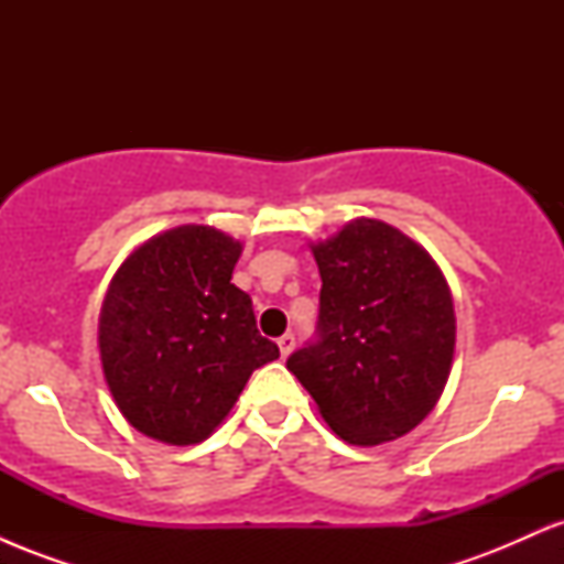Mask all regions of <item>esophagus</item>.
Here are the masks:
<instances>
[{"label":"esophagus","instance_id":"34e87169","mask_svg":"<svg viewBox=\"0 0 564 564\" xmlns=\"http://www.w3.org/2000/svg\"><path fill=\"white\" fill-rule=\"evenodd\" d=\"M294 345H296L294 334H283L281 339H278V349H281V355H283V358H289V355H291V349H294Z\"/></svg>","mask_w":564,"mask_h":564}]
</instances>
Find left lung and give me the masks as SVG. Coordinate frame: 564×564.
I'll return each instance as SVG.
<instances>
[{
	"mask_svg": "<svg viewBox=\"0 0 564 564\" xmlns=\"http://www.w3.org/2000/svg\"><path fill=\"white\" fill-rule=\"evenodd\" d=\"M313 254L323 281L318 323L286 368L347 443L403 437L448 381V283L422 246L379 219H355Z\"/></svg>",
	"mask_w": 564,
	"mask_h": 564,
	"instance_id": "left-lung-1",
	"label": "left lung"
}]
</instances>
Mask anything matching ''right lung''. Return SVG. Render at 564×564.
<instances>
[{"instance_id": "add662e5", "label": "right lung", "mask_w": 564, "mask_h": 564, "mask_svg": "<svg viewBox=\"0 0 564 564\" xmlns=\"http://www.w3.org/2000/svg\"><path fill=\"white\" fill-rule=\"evenodd\" d=\"M241 243L183 225L121 264L100 310V360L127 422L161 443H200L278 345L230 283Z\"/></svg>"}]
</instances>
